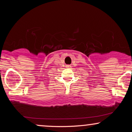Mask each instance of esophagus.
<instances>
[{
    "label": "esophagus",
    "mask_w": 132,
    "mask_h": 132,
    "mask_svg": "<svg viewBox=\"0 0 132 132\" xmlns=\"http://www.w3.org/2000/svg\"><path fill=\"white\" fill-rule=\"evenodd\" d=\"M68 67H69V65H68Z\"/></svg>",
    "instance_id": "34e87169"
}]
</instances>
